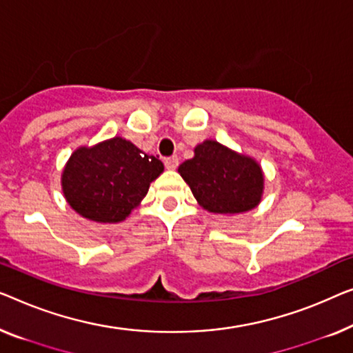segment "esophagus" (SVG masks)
Masks as SVG:
<instances>
[{"mask_svg":"<svg viewBox=\"0 0 353 353\" xmlns=\"http://www.w3.org/2000/svg\"><path fill=\"white\" fill-rule=\"evenodd\" d=\"M165 167L168 168V170H175V168L178 167V157L176 156H172V157H167V159L164 161Z\"/></svg>","mask_w":353,"mask_h":353,"instance_id":"esophagus-1","label":"esophagus"}]
</instances>
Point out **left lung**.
Masks as SVG:
<instances>
[{"label":"left lung","instance_id":"left-lung-1","mask_svg":"<svg viewBox=\"0 0 353 353\" xmlns=\"http://www.w3.org/2000/svg\"><path fill=\"white\" fill-rule=\"evenodd\" d=\"M203 210L237 214L253 210L264 194V172L258 161L216 140L194 148V157L178 167Z\"/></svg>","mask_w":353,"mask_h":353}]
</instances>
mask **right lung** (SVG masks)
Here are the masks:
<instances>
[{
    "instance_id": "add662e5",
    "label": "right lung",
    "mask_w": 353,
    "mask_h": 353,
    "mask_svg": "<svg viewBox=\"0 0 353 353\" xmlns=\"http://www.w3.org/2000/svg\"><path fill=\"white\" fill-rule=\"evenodd\" d=\"M164 164L134 143L114 137L73 151L62 191L73 210L95 223H121L140 205Z\"/></svg>"
}]
</instances>
